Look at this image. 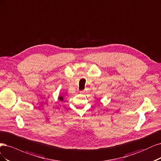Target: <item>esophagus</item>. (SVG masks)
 I'll return each instance as SVG.
<instances>
[{"label":"esophagus","mask_w":161,"mask_h":161,"mask_svg":"<svg viewBox=\"0 0 161 161\" xmlns=\"http://www.w3.org/2000/svg\"><path fill=\"white\" fill-rule=\"evenodd\" d=\"M80 93L81 94H86V91L85 90H83V91H81Z\"/></svg>","instance_id":"1"}]
</instances>
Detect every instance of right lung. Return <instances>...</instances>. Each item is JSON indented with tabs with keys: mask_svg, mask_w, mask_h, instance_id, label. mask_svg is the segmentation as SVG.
I'll return each instance as SVG.
<instances>
[{
	"mask_svg": "<svg viewBox=\"0 0 161 161\" xmlns=\"http://www.w3.org/2000/svg\"><path fill=\"white\" fill-rule=\"evenodd\" d=\"M59 99L61 101H62V100H64V97H62V96H59Z\"/></svg>",
	"mask_w": 161,
	"mask_h": 161,
	"instance_id": "1",
	"label": "right lung"
}]
</instances>
